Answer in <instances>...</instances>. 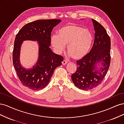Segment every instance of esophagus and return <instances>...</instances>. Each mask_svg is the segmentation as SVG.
I'll return each mask as SVG.
<instances>
[{
    "label": "esophagus",
    "instance_id": "esophagus-1",
    "mask_svg": "<svg viewBox=\"0 0 124 124\" xmlns=\"http://www.w3.org/2000/svg\"><path fill=\"white\" fill-rule=\"evenodd\" d=\"M67 62H68V61H67L66 59H64V60H63V61L62 62V64L63 65H65Z\"/></svg>",
    "mask_w": 124,
    "mask_h": 124
}]
</instances>
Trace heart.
I'll return each mask as SVG.
<instances>
[{
    "label": "heart",
    "instance_id": "heart-1",
    "mask_svg": "<svg viewBox=\"0 0 124 124\" xmlns=\"http://www.w3.org/2000/svg\"><path fill=\"white\" fill-rule=\"evenodd\" d=\"M93 42L92 33L87 28L78 25H66L60 29L58 35L51 38V44L57 53H61L67 45V51L74 59H80L86 55Z\"/></svg>",
    "mask_w": 124,
    "mask_h": 124
}]
</instances>
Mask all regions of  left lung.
Here are the masks:
<instances>
[{
    "instance_id": "left-lung-1",
    "label": "left lung",
    "mask_w": 124,
    "mask_h": 124,
    "mask_svg": "<svg viewBox=\"0 0 124 124\" xmlns=\"http://www.w3.org/2000/svg\"><path fill=\"white\" fill-rule=\"evenodd\" d=\"M92 21L95 31L93 47L87 54L77 61L78 66L77 71L71 76L74 85L85 91L92 89L101 83L111 62L110 37L102 25L94 19H92ZM100 62L103 67L97 70L96 64Z\"/></svg>"
}]
</instances>
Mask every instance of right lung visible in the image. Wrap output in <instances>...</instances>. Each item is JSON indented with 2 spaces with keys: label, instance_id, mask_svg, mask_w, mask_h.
Instances as JSON below:
<instances>
[{
  "label": "right lung",
  "instance_id": "add662e5",
  "mask_svg": "<svg viewBox=\"0 0 124 124\" xmlns=\"http://www.w3.org/2000/svg\"><path fill=\"white\" fill-rule=\"evenodd\" d=\"M61 20H39L24 25L18 31L14 41L13 63L17 76L25 87L38 91L46 87L53 76L54 70L62 65L63 57L53 53L49 47L51 32ZM24 40L39 41V59L32 69L26 70L19 63L21 44Z\"/></svg>",
  "mask_w": 124,
  "mask_h": 124
}]
</instances>
